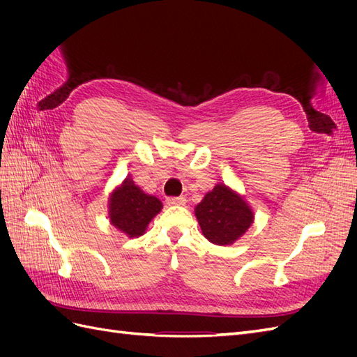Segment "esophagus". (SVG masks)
Masks as SVG:
<instances>
[{
    "label": "esophagus",
    "mask_w": 357,
    "mask_h": 357,
    "mask_svg": "<svg viewBox=\"0 0 357 357\" xmlns=\"http://www.w3.org/2000/svg\"><path fill=\"white\" fill-rule=\"evenodd\" d=\"M168 205H185L186 204V198L185 197H171L167 199Z\"/></svg>",
    "instance_id": "34e87169"
}]
</instances>
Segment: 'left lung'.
Masks as SVG:
<instances>
[{
	"instance_id": "1",
	"label": "left lung",
	"mask_w": 357,
	"mask_h": 357,
	"mask_svg": "<svg viewBox=\"0 0 357 357\" xmlns=\"http://www.w3.org/2000/svg\"><path fill=\"white\" fill-rule=\"evenodd\" d=\"M195 215L205 238L228 245L240 238L253 223V211L238 193L225 185H215L197 205Z\"/></svg>"
}]
</instances>
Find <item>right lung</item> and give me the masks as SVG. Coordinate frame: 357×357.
<instances>
[{
	"instance_id": "obj_1",
	"label": "right lung",
	"mask_w": 357,
	"mask_h": 357,
	"mask_svg": "<svg viewBox=\"0 0 357 357\" xmlns=\"http://www.w3.org/2000/svg\"><path fill=\"white\" fill-rule=\"evenodd\" d=\"M162 202L147 195L131 178H126L110 198V222L128 236L143 235L147 225L160 211Z\"/></svg>"
}]
</instances>
